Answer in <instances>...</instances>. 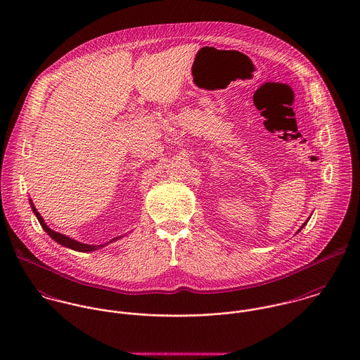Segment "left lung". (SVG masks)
Masks as SVG:
<instances>
[{"label": "left lung", "mask_w": 360, "mask_h": 360, "mask_svg": "<svg viewBox=\"0 0 360 360\" xmlns=\"http://www.w3.org/2000/svg\"><path fill=\"white\" fill-rule=\"evenodd\" d=\"M309 219H310V217H309ZM308 219V220H309ZM308 220H307V221H305V223H304V224H302V226H301V229H300V230H298V231H297V234H298V233H300V231H301V230H302V229H304V227H305V226H307V223H308Z\"/></svg>", "instance_id": "8db88e82"}]
</instances>
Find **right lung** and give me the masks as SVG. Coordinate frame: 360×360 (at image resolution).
Listing matches in <instances>:
<instances>
[{"instance_id":"1","label":"right lung","mask_w":360,"mask_h":360,"mask_svg":"<svg viewBox=\"0 0 360 360\" xmlns=\"http://www.w3.org/2000/svg\"><path fill=\"white\" fill-rule=\"evenodd\" d=\"M29 202H30V206H32L33 213L36 214L37 220L40 221V224H41L43 230H44V231L51 237L52 240H53L55 243H58V244H60L62 247H66V248H69V250H73V251H77V252H93V251H97V250H100V248H103V247H105V245H108L109 243H113V241H117L119 238H122V236H120V237H115V238H113V240H110L109 243H105V244H101V245H90V244H84V243L76 241V240H73V238H70V237H68V236H65V234H60V233L53 231L52 229H50V227L47 226V223L44 221L43 216L37 212V209H36V206L33 204V201H32V200H29Z\"/></svg>"}]
</instances>
